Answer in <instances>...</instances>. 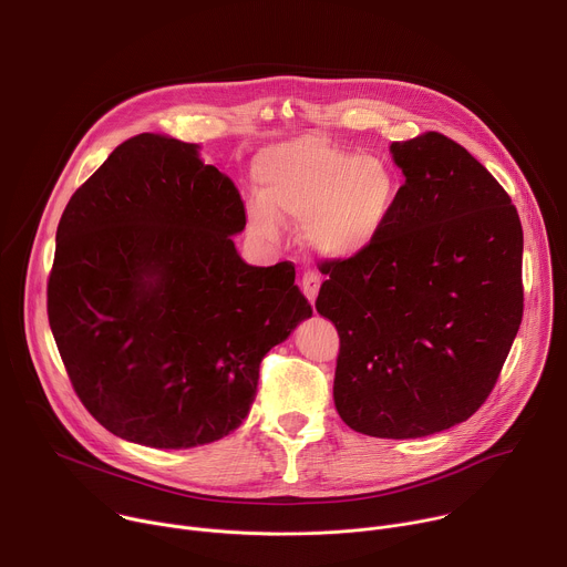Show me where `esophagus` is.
<instances>
[{"label": "esophagus", "instance_id": "34e87169", "mask_svg": "<svg viewBox=\"0 0 567 567\" xmlns=\"http://www.w3.org/2000/svg\"><path fill=\"white\" fill-rule=\"evenodd\" d=\"M300 289L302 293L307 296V300L313 305L316 296H318V289H320V278L316 271H305L302 278H300Z\"/></svg>", "mask_w": 567, "mask_h": 567}]
</instances>
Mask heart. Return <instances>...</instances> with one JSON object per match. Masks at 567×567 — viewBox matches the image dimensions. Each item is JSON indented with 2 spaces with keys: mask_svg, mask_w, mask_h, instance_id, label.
<instances>
[{
  "mask_svg": "<svg viewBox=\"0 0 567 567\" xmlns=\"http://www.w3.org/2000/svg\"><path fill=\"white\" fill-rule=\"evenodd\" d=\"M254 175L262 199L249 202L251 221L276 235V213L307 217V239L322 256L346 258L365 249L394 202V177L385 161L318 136L265 147L256 156Z\"/></svg>",
  "mask_w": 567,
  "mask_h": 567,
  "instance_id": "heart-1",
  "label": "heart"
}]
</instances>
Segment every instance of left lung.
I'll return each instance as SVG.
<instances>
[{
    "mask_svg": "<svg viewBox=\"0 0 567 567\" xmlns=\"http://www.w3.org/2000/svg\"><path fill=\"white\" fill-rule=\"evenodd\" d=\"M390 152L406 182L374 241L320 265L316 309L341 339V420L411 440L466 422L492 394L523 320V226L453 138L424 132Z\"/></svg>",
    "mask_w": 567,
    "mask_h": 567,
    "instance_id": "8db88e82",
    "label": "left lung"
}]
</instances>
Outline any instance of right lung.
Instances as JSON below:
<instances>
[{"label":"right lung","instance_id":"right-lung-1","mask_svg":"<svg viewBox=\"0 0 567 567\" xmlns=\"http://www.w3.org/2000/svg\"><path fill=\"white\" fill-rule=\"evenodd\" d=\"M247 210L195 143L123 141L58 224L49 326L75 394L116 437L193 449L249 415L265 354L311 305L291 262L251 267Z\"/></svg>","mask_w":567,"mask_h":567}]
</instances>
